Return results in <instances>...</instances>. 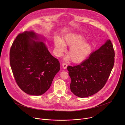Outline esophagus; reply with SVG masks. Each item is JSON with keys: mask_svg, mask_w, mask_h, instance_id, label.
I'll list each match as a JSON object with an SVG mask.
<instances>
[{"mask_svg": "<svg viewBox=\"0 0 125 125\" xmlns=\"http://www.w3.org/2000/svg\"><path fill=\"white\" fill-rule=\"evenodd\" d=\"M62 67L64 69H66L67 67V65L65 63H62Z\"/></svg>", "mask_w": 125, "mask_h": 125, "instance_id": "obj_1", "label": "esophagus"}]
</instances>
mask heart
I'll use <instances>...</instances> for the list:
<instances>
[{"label": "heart", "mask_w": 125, "mask_h": 125, "mask_svg": "<svg viewBox=\"0 0 125 125\" xmlns=\"http://www.w3.org/2000/svg\"><path fill=\"white\" fill-rule=\"evenodd\" d=\"M84 41V38L79 33L66 34L63 41L56 38L54 40L56 54L57 56H60L65 50V45L70 46L67 54L71 61L75 63H81L88 57L92 51L91 44Z\"/></svg>", "instance_id": "b5f03b06"}]
</instances>
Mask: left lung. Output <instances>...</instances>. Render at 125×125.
<instances>
[{
    "label": "left lung",
    "mask_w": 125,
    "mask_h": 125,
    "mask_svg": "<svg viewBox=\"0 0 125 125\" xmlns=\"http://www.w3.org/2000/svg\"><path fill=\"white\" fill-rule=\"evenodd\" d=\"M114 57L113 44L108 40L80 65L68 66L71 92L81 98L98 92L108 80L114 66Z\"/></svg>",
    "instance_id": "8db88e82"
}]
</instances>
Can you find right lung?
<instances>
[{"label":"right lung","mask_w":125,"mask_h":125,"mask_svg":"<svg viewBox=\"0 0 125 125\" xmlns=\"http://www.w3.org/2000/svg\"><path fill=\"white\" fill-rule=\"evenodd\" d=\"M41 40L33 31H24L17 35L10 50V66L15 81L30 95L44 94L60 70L58 60Z\"/></svg>","instance_id":"add662e5"}]
</instances>
